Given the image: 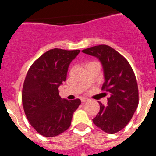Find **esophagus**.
<instances>
[{
  "mask_svg": "<svg viewBox=\"0 0 156 156\" xmlns=\"http://www.w3.org/2000/svg\"><path fill=\"white\" fill-rule=\"evenodd\" d=\"M80 100L82 102H87V101H89V99L87 98H81Z\"/></svg>",
  "mask_w": 156,
  "mask_h": 156,
  "instance_id": "34e87169",
  "label": "esophagus"
}]
</instances>
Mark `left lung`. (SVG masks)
I'll return each instance as SVG.
<instances>
[{
	"label": "left lung",
	"mask_w": 156,
	"mask_h": 156,
	"mask_svg": "<svg viewBox=\"0 0 156 156\" xmlns=\"http://www.w3.org/2000/svg\"><path fill=\"white\" fill-rule=\"evenodd\" d=\"M82 51L100 60L105 76L101 90L110 94L108 105L99 102L100 111L93 122L108 133L120 131L138 106V87L133 69L121 54L108 45H98Z\"/></svg>",
	"instance_id": "1"
}]
</instances>
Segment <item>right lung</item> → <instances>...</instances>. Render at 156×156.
<instances>
[{"mask_svg":"<svg viewBox=\"0 0 156 156\" xmlns=\"http://www.w3.org/2000/svg\"><path fill=\"white\" fill-rule=\"evenodd\" d=\"M80 50L54 48L36 60L27 72L22 94L23 109L31 126L44 137H55L71 125L80 99L62 100L58 87Z\"/></svg>","mask_w":156,"mask_h":156,"instance_id":"right-lung-1","label":"right lung"}]
</instances>
